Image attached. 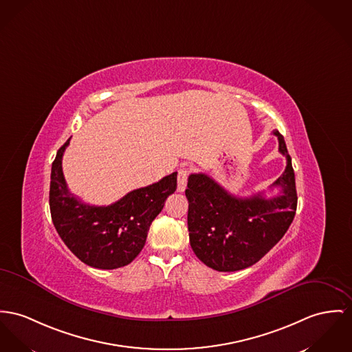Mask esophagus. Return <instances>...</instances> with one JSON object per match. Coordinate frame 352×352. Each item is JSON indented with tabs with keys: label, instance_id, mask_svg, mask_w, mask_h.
<instances>
[{
	"label": "esophagus",
	"instance_id": "34e87169",
	"mask_svg": "<svg viewBox=\"0 0 352 352\" xmlns=\"http://www.w3.org/2000/svg\"><path fill=\"white\" fill-rule=\"evenodd\" d=\"M188 175L189 170L187 168H183L179 170V176H177V190L179 192H184L187 188Z\"/></svg>",
	"mask_w": 352,
	"mask_h": 352
}]
</instances>
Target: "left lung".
<instances>
[{
  "label": "left lung",
  "mask_w": 352,
  "mask_h": 352,
  "mask_svg": "<svg viewBox=\"0 0 352 352\" xmlns=\"http://www.w3.org/2000/svg\"><path fill=\"white\" fill-rule=\"evenodd\" d=\"M287 166L272 187L278 196L261 193L236 197L206 173L188 177V231L195 255L219 272H234L258 263L287 232L298 206L295 173L284 138L275 131Z\"/></svg>",
  "instance_id": "8db88e82"
}]
</instances>
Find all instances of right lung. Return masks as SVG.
Returning <instances> with one entry per match:
<instances>
[{"instance_id":"obj_1","label":"right lung","mask_w":352,"mask_h":352,"mask_svg":"<svg viewBox=\"0 0 352 352\" xmlns=\"http://www.w3.org/2000/svg\"><path fill=\"white\" fill-rule=\"evenodd\" d=\"M69 141L57 151L52 164L49 206L54 228L87 265L100 270L124 267L145 245L152 221L163 210L166 197L176 190L177 172L126 193L111 206H89L72 195L65 183L63 156Z\"/></svg>"}]
</instances>
